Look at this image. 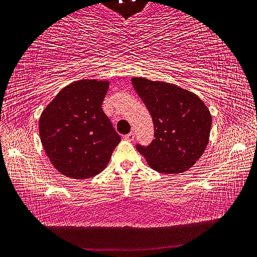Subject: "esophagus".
Wrapping results in <instances>:
<instances>
[{
    "label": "esophagus",
    "instance_id": "34e87169",
    "mask_svg": "<svg viewBox=\"0 0 257 257\" xmlns=\"http://www.w3.org/2000/svg\"><path fill=\"white\" fill-rule=\"evenodd\" d=\"M124 138L127 141H129V142H133L134 140H135V134H134L133 132L132 133H129V134H127V135L124 136Z\"/></svg>",
    "mask_w": 257,
    "mask_h": 257
}]
</instances>
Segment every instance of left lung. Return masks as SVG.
<instances>
[{
  "label": "left lung",
  "instance_id": "obj_1",
  "mask_svg": "<svg viewBox=\"0 0 257 257\" xmlns=\"http://www.w3.org/2000/svg\"><path fill=\"white\" fill-rule=\"evenodd\" d=\"M138 96L152 116L154 140L137 150L151 168L162 174H181L200 158L209 142L211 115L205 103L176 84L133 77Z\"/></svg>",
  "mask_w": 257,
  "mask_h": 257
}]
</instances>
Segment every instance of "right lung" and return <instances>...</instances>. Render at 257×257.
<instances>
[{
    "mask_svg": "<svg viewBox=\"0 0 257 257\" xmlns=\"http://www.w3.org/2000/svg\"><path fill=\"white\" fill-rule=\"evenodd\" d=\"M108 81L80 80L63 88L43 109L40 138L52 166L75 180L106 168L119 134L103 112Z\"/></svg>",
    "mask_w": 257,
    "mask_h": 257,
    "instance_id": "right-lung-1",
    "label": "right lung"
}]
</instances>
